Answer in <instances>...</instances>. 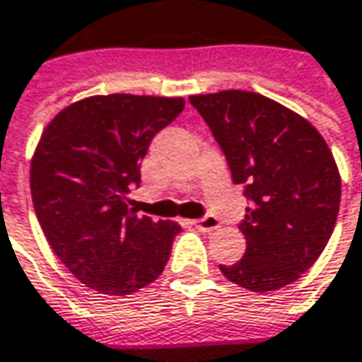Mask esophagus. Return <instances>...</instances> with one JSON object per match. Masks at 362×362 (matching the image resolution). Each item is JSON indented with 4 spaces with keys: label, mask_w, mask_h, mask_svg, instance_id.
Here are the masks:
<instances>
[{
    "label": "esophagus",
    "mask_w": 362,
    "mask_h": 362,
    "mask_svg": "<svg viewBox=\"0 0 362 362\" xmlns=\"http://www.w3.org/2000/svg\"><path fill=\"white\" fill-rule=\"evenodd\" d=\"M197 229H201L204 233H211V231H215V229H219L221 227V221L215 217V215H204L202 219H197V221H192Z\"/></svg>",
    "instance_id": "esophagus-1"
}]
</instances>
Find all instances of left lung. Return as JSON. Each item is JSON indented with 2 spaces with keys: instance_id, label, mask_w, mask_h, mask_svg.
I'll return each instance as SVG.
<instances>
[{
  "instance_id": "1",
  "label": "left lung",
  "mask_w": 362,
  "mask_h": 362,
  "mask_svg": "<svg viewBox=\"0 0 362 362\" xmlns=\"http://www.w3.org/2000/svg\"><path fill=\"white\" fill-rule=\"evenodd\" d=\"M250 199L240 231L245 254L219 264L225 279L256 291L297 281L320 258L340 209V174L317 129L270 98L223 90L190 96Z\"/></svg>"
}]
</instances>
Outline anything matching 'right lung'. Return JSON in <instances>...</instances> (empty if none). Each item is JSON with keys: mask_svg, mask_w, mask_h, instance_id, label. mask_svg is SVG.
Listing matches in <instances>:
<instances>
[{"mask_svg": "<svg viewBox=\"0 0 362 362\" xmlns=\"http://www.w3.org/2000/svg\"><path fill=\"white\" fill-rule=\"evenodd\" d=\"M184 110V98H83L47 124L30 165L38 223L77 281L104 295L153 283L180 225L131 209L151 139Z\"/></svg>", "mask_w": 362, "mask_h": 362, "instance_id": "add662e5", "label": "right lung"}]
</instances>
